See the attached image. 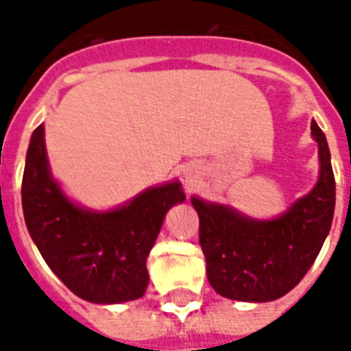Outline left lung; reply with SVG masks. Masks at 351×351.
Listing matches in <instances>:
<instances>
[{"label": "left lung", "mask_w": 351, "mask_h": 351, "mask_svg": "<svg viewBox=\"0 0 351 351\" xmlns=\"http://www.w3.org/2000/svg\"><path fill=\"white\" fill-rule=\"evenodd\" d=\"M319 176L314 188L271 220L193 195L206 278L216 293L244 302H269L291 291L329 235L335 214V175L324 131L314 120Z\"/></svg>", "instance_id": "1"}]
</instances>
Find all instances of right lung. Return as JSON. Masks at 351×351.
I'll list each match as a JSON object with an SVG mask.
<instances>
[{"mask_svg": "<svg viewBox=\"0 0 351 351\" xmlns=\"http://www.w3.org/2000/svg\"><path fill=\"white\" fill-rule=\"evenodd\" d=\"M184 199L182 184L171 180L110 210H90L50 173L45 125L32 135L22 178L27 231L52 272L84 301L118 304L145 295L148 254L169 208Z\"/></svg>", "mask_w": 351, "mask_h": 351, "instance_id": "add662e5", "label": "right lung"}]
</instances>
